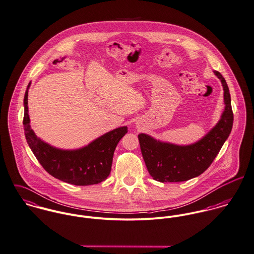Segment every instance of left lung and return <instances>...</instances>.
I'll return each instance as SVG.
<instances>
[{"mask_svg": "<svg viewBox=\"0 0 254 254\" xmlns=\"http://www.w3.org/2000/svg\"><path fill=\"white\" fill-rule=\"evenodd\" d=\"M214 74L223 85L225 110L217 125L201 140L189 146H177L157 141L144 133L138 135L141 153L153 179L181 182L197 177L209 168L231 133L234 115L229 87L218 71Z\"/></svg>", "mask_w": 254, "mask_h": 254, "instance_id": "8db88e82", "label": "left lung"}]
</instances>
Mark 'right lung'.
Returning <instances> with one entry per match:
<instances>
[{
    "instance_id": "add662e5",
    "label": "right lung",
    "mask_w": 254,
    "mask_h": 254,
    "mask_svg": "<svg viewBox=\"0 0 254 254\" xmlns=\"http://www.w3.org/2000/svg\"><path fill=\"white\" fill-rule=\"evenodd\" d=\"M29 85L24 95V133L29 147L41 166L54 177L73 185L87 186L104 181L111 171L114 151L127 132V127L116 128L79 150L65 151L54 148L38 138L31 129Z\"/></svg>"
}]
</instances>
